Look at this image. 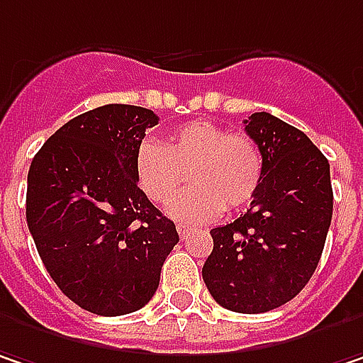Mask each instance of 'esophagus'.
<instances>
[{"mask_svg": "<svg viewBox=\"0 0 363 363\" xmlns=\"http://www.w3.org/2000/svg\"><path fill=\"white\" fill-rule=\"evenodd\" d=\"M177 230H179L181 239H186V237L191 235V226H186V224H179V226H177Z\"/></svg>", "mask_w": 363, "mask_h": 363, "instance_id": "esophagus-1", "label": "esophagus"}]
</instances>
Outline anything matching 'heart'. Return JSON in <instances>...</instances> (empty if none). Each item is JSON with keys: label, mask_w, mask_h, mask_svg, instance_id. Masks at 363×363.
Wrapping results in <instances>:
<instances>
[{"label": "heart", "mask_w": 363, "mask_h": 363, "mask_svg": "<svg viewBox=\"0 0 363 363\" xmlns=\"http://www.w3.org/2000/svg\"><path fill=\"white\" fill-rule=\"evenodd\" d=\"M194 184L174 196L186 182ZM135 179L153 203H166L181 222H210L222 210L247 206L264 179V155L245 133L208 120L179 126L164 145L145 141L135 153Z\"/></svg>", "instance_id": "heart-1"}]
</instances>
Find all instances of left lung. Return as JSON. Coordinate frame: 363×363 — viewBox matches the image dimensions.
<instances>
[{
    "instance_id": "8db88e82",
    "label": "left lung",
    "mask_w": 363,
    "mask_h": 363,
    "mask_svg": "<svg viewBox=\"0 0 363 363\" xmlns=\"http://www.w3.org/2000/svg\"><path fill=\"white\" fill-rule=\"evenodd\" d=\"M264 179L245 214L212 228L203 282L216 301L262 313L291 301L315 272L333 220L330 166L299 128L268 112L245 120Z\"/></svg>"
}]
</instances>
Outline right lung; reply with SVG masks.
Masks as SVG:
<instances>
[{"label": "right lung", "mask_w": 363, "mask_h": 363, "mask_svg": "<svg viewBox=\"0 0 363 363\" xmlns=\"http://www.w3.org/2000/svg\"><path fill=\"white\" fill-rule=\"evenodd\" d=\"M157 120L147 108L101 106L57 128L33 157L28 230L53 282L86 312L141 310L179 243L174 222L135 179V153Z\"/></svg>", "instance_id": "1"}]
</instances>
